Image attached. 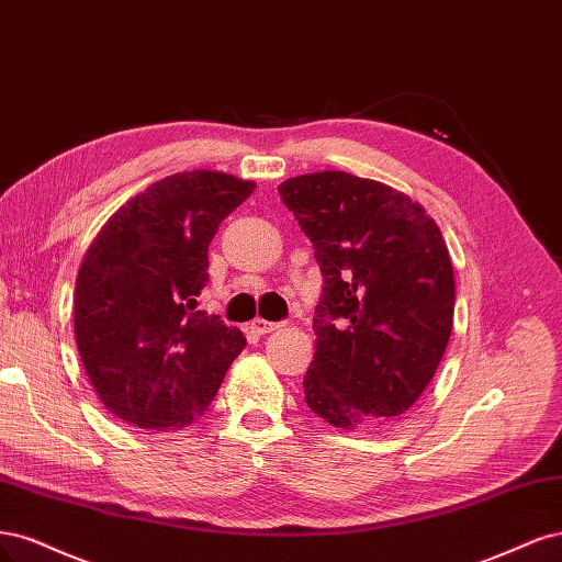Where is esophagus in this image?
<instances>
[{
	"mask_svg": "<svg viewBox=\"0 0 562 562\" xmlns=\"http://www.w3.org/2000/svg\"><path fill=\"white\" fill-rule=\"evenodd\" d=\"M282 324L280 322H268V319H261V317H257L255 322L249 324V329H251V334H257V336H266V334H270V331H276V329H280Z\"/></svg>",
	"mask_w": 562,
	"mask_h": 562,
	"instance_id": "esophagus-1",
	"label": "esophagus"
}]
</instances>
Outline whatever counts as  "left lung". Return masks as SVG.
<instances>
[{"instance_id": "8db88e82", "label": "left lung", "mask_w": 562, "mask_h": 562, "mask_svg": "<svg viewBox=\"0 0 562 562\" xmlns=\"http://www.w3.org/2000/svg\"><path fill=\"white\" fill-rule=\"evenodd\" d=\"M278 191L324 278L307 408L340 429L396 420L431 383L452 331L456 278L437 222L406 193L340 170Z\"/></svg>"}]
</instances>
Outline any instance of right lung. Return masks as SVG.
Returning <instances> with one entry per match:
<instances>
[{
	"mask_svg": "<svg viewBox=\"0 0 562 562\" xmlns=\"http://www.w3.org/2000/svg\"><path fill=\"white\" fill-rule=\"evenodd\" d=\"M255 182L177 172L119 207L90 243L75 289V336L90 385L139 429L203 415L245 348L240 329L198 311L207 247Z\"/></svg>",
	"mask_w": 562,
	"mask_h": 562,
	"instance_id": "1",
	"label": "right lung"
}]
</instances>
